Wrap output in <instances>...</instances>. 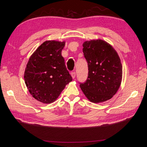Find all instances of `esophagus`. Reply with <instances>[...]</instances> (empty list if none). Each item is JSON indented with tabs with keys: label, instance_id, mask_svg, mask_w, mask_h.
<instances>
[{
	"label": "esophagus",
	"instance_id": "1",
	"mask_svg": "<svg viewBox=\"0 0 147 147\" xmlns=\"http://www.w3.org/2000/svg\"><path fill=\"white\" fill-rule=\"evenodd\" d=\"M71 74L72 78H73V79L75 78V77H76V72L75 71H73V72H71Z\"/></svg>",
	"mask_w": 147,
	"mask_h": 147
}]
</instances>
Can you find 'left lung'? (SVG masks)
Wrapping results in <instances>:
<instances>
[{
	"mask_svg": "<svg viewBox=\"0 0 147 147\" xmlns=\"http://www.w3.org/2000/svg\"><path fill=\"white\" fill-rule=\"evenodd\" d=\"M83 47L88 74L85 82L80 83L81 89L92 102L100 103L111 99L119 88L123 75L117 53L102 40L85 42Z\"/></svg>",
	"mask_w": 147,
	"mask_h": 147,
	"instance_id": "obj_1",
	"label": "left lung"
}]
</instances>
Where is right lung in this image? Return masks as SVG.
Wrapping results in <instances>:
<instances>
[{
	"mask_svg": "<svg viewBox=\"0 0 147 147\" xmlns=\"http://www.w3.org/2000/svg\"><path fill=\"white\" fill-rule=\"evenodd\" d=\"M64 42L46 41L31 56L24 78L30 94L38 101L51 104L58 98L73 78L61 51Z\"/></svg>",
	"mask_w": 147,
	"mask_h": 147,
	"instance_id": "right-lung-1",
	"label": "right lung"
}]
</instances>
